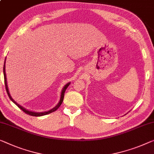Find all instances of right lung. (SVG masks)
Wrapping results in <instances>:
<instances>
[{
	"label": "right lung",
	"instance_id": "obj_1",
	"mask_svg": "<svg viewBox=\"0 0 154 154\" xmlns=\"http://www.w3.org/2000/svg\"><path fill=\"white\" fill-rule=\"evenodd\" d=\"M5 63H4V66H3V73H4V81H5V88H6V91H7V93H8V96H9V97H10V99L12 101V102L14 103V104L17 105V106L19 108V109H20V110H22L24 112V113H26V114H27V115H29V116H36V117H37V116H45V115H47V114H49V113H52V112H54V111H56V110L58 109V108L61 106V104H62V102H63V97H64V93H65V91H66V88H68V86H69L70 85V83H68L65 86L63 87V90H62V92H61V99H60V101H59V104L57 105L56 106H55L54 108H53V109H51V110H50V111H46V112H43V113H35V112H32V111H27V110H26V109H25L24 108H23L22 106H20L19 104H18L17 102H15L14 100L12 98H11V97L10 96V93H9V91H8V85H7V80H6V74H5Z\"/></svg>",
	"mask_w": 154,
	"mask_h": 154
}]
</instances>
